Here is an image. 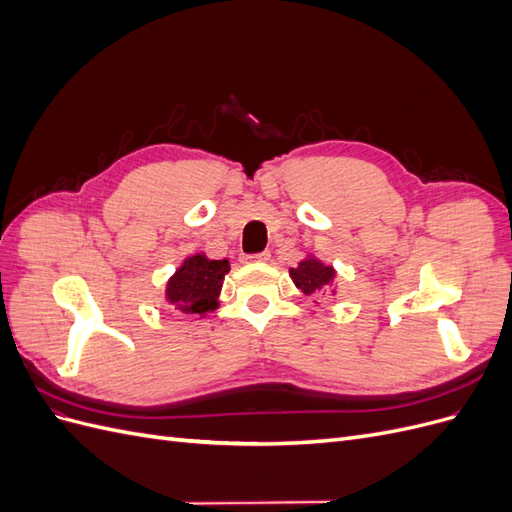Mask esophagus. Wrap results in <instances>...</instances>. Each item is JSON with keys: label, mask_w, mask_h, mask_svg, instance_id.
<instances>
[{"label": "esophagus", "mask_w": 512, "mask_h": 512, "mask_svg": "<svg viewBox=\"0 0 512 512\" xmlns=\"http://www.w3.org/2000/svg\"><path fill=\"white\" fill-rule=\"evenodd\" d=\"M269 258H271V254H269V252H260V254L245 256V260H250V262H267Z\"/></svg>", "instance_id": "1"}]
</instances>
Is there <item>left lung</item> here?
Masks as SVG:
<instances>
[{
  "label": "left lung",
  "mask_w": 512,
  "mask_h": 512,
  "mask_svg": "<svg viewBox=\"0 0 512 512\" xmlns=\"http://www.w3.org/2000/svg\"><path fill=\"white\" fill-rule=\"evenodd\" d=\"M290 280L307 297H318L320 292L335 294V275L337 271L324 262L316 254H307L297 267H290ZM318 303V301H314Z\"/></svg>",
  "instance_id": "8db88e82"
}]
</instances>
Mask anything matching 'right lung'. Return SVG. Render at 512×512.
I'll list each match as a JSON object with an SVG mask.
<instances>
[{
  "instance_id": "right-lung-1",
  "label": "right lung",
  "mask_w": 512,
  "mask_h": 512,
  "mask_svg": "<svg viewBox=\"0 0 512 512\" xmlns=\"http://www.w3.org/2000/svg\"><path fill=\"white\" fill-rule=\"evenodd\" d=\"M228 271L230 262L226 258L211 260L205 252L192 254L168 277L164 299L181 314L205 318L220 307V292Z\"/></svg>"
}]
</instances>
